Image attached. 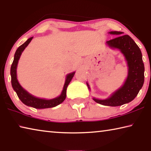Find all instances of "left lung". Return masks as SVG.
Returning <instances> with one entry per match:
<instances>
[{"instance_id": "1", "label": "left lung", "mask_w": 151, "mask_h": 151, "mask_svg": "<svg viewBox=\"0 0 151 151\" xmlns=\"http://www.w3.org/2000/svg\"><path fill=\"white\" fill-rule=\"evenodd\" d=\"M111 35H121L106 41L110 47L121 50L127 61L128 76L124 85L112 93L109 98L100 100L93 98L97 103L104 106H117L129 103L137 96L145 80V66L139 47L129 35H121L122 32L111 31ZM88 88V84L86 83Z\"/></svg>"}]
</instances>
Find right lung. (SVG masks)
Masks as SVG:
<instances>
[{
  "label": "right lung",
  "mask_w": 151,
  "mask_h": 151,
  "mask_svg": "<svg viewBox=\"0 0 151 151\" xmlns=\"http://www.w3.org/2000/svg\"><path fill=\"white\" fill-rule=\"evenodd\" d=\"M33 37H30L28 39L24 44L20 45V47L17 48L14 54V60L12 62L11 68V84L13 88L14 91L16 92L18 97L24 104L27 106L33 107L35 109H47V108H52L58 105L60 103L65 100L66 96V88L70 83V82L72 80L73 77L75 75V72L71 73L68 74L66 76V78L65 83V85L63 86V89L62 93L57 98L50 99V100H46L44 99H39L37 97L32 96V94L28 93L27 91L22 87L19 83L17 78V65L19 63V60L22 51L24 50L28 45L29 44L30 42L31 41Z\"/></svg>",
  "instance_id": "obj_1"
}]
</instances>
